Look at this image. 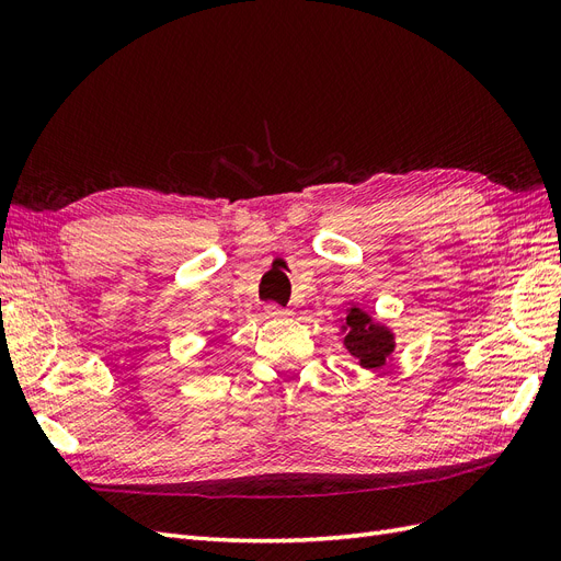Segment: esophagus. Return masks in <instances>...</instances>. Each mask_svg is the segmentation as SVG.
I'll return each mask as SVG.
<instances>
[{
  "label": "esophagus",
  "instance_id": "1",
  "mask_svg": "<svg viewBox=\"0 0 561 561\" xmlns=\"http://www.w3.org/2000/svg\"><path fill=\"white\" fill-rule=\"evenodd\" d=\"M266 313H268V316H274V318H287V316H290V311L283 309V307H278V304H274V301L266 304Z\"/></svg>",
  "mask_w": 561,
  "mask_h": 561
}]
</instances>
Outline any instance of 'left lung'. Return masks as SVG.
I'll return each mask as SVG.
<instances>
[{
  "instance_id": "1",
  "label": "left lung",
  "mask_w": 561,
  "mask_h": 561,
  "mask_svg": "<svg viewBox=\"0 0 561 561\" xmlns=\"http://www.w3.org/2000/svg\"><path fill=\"white\" fill-rule=\"evenodd\" d=\"M342 330H346L344 346L348 348L353 358H358V363L367 369L383 367L386 360L390 358V353L396 348L390 330L371 320L369 313H365L358 307L348 309Z\"/></svg>"
}]
</instances>
